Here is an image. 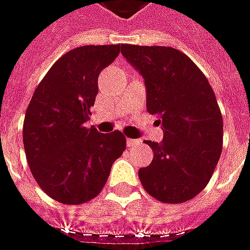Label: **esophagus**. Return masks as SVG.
I'll return each mask as SVG.
<instances>
[{"label": "esophagus", "instance_id": "1", "mask_svg": "<svg viewBox=\"0 0 250 250\" xmlns=\"http://www.w3.org/2000/svg\"><path fill=\"white\" fill-rule=\"evenodd\" d=\"M139 142H141V139H131V138H128V139H127V146H128V147H132V146H135V145H138Z\"/></svg>", "mask_w": 250, "mask_h": 250}]
</instances>
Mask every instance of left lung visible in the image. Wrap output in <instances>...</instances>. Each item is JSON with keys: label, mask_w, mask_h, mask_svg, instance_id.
I'll use <instances>...</instances> for the list:
<instances>
[{"label": "left lung", "mask_w": 250, "mask_h": 250, "mask_svg": "<svg viewBox=\"0 0 250 250\" xmlns=\"http://www.w3.org/2000/svg\"><path fill=\"white\" fill-rule=\"evenodd\" d=\"M145 78L147 112L162 125V142L146 141L153 161L139 169L145 191L162 203L193 199L208 184L222 153L223 120L207 77L172 47L122 44Z\"/></svg>", "instance_id": "obj_1"}]
</instances>
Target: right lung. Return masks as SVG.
Here are the masks:
<instances>
[{
  "mask_svg": "<svg viewBox=\"0 0 250 250\" xmlns=\"http://www.w3.org/2000/svg\"><path fill=\"white\" fill-rule=\"evenodd\" d=\"M120 44L77 47L47 71L29 101L22 142L31 173L54 200L81 204L96 198L125 150L120 131L85 127L99 93V74Z\"/></svg>",
  "mask_w": 250,
  "mask_h": 250,
  "instance_id": "1",
  "label": "right lung"
}]
</instances>
